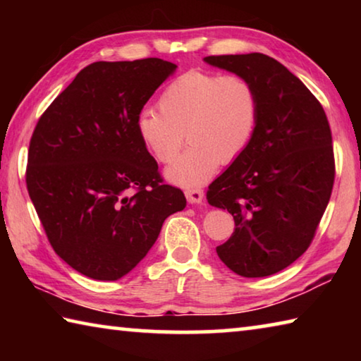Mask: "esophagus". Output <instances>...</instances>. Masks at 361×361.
Here are the masks:
<instances>
[{"label": "esophagus", "instance_id": "esophagus-1", "mask_svg": "<svg viewBox=\"0 0 361 361\" xmlns=\"http://www.w3.org/2000/svg\"><path fill=\"white\" fill-rule=\"evenodd\" d=\"M185 194H186L188 202L191 204H200L204 200V191L200 188H188Z\"/></svg>", "mask_w": 361, "mask_h": 361}]
</instances>
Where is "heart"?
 Segmentation results:
<instances>
[{"instance_id": "1", "label": "heart", "mask_w": 361, "mask_h": 361, "mask_svg": "<svg viewBox=\"0 0 361 361\" xmlns=\"http://www.w3.org/2000/svg\"><path fill=\"white\" fill-rule=\"evenodd\" d=\"M159 109L146 108L137 130L159 162L178 156L185 133L189 148L172 167L169 178L183 186L209 178L216 164L239 157L252 140L259 103L253 84L237 73L185 71L159 95Z\"/></svg>"}]
</instances>
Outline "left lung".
Returning <instances> with one entry per match:
<instances>
[{"label":"left lung","instance_id":"obj_1","mask_svg":"<svg viewBox=\"0 0 361 361\" xmlns=\"http://www.w3.org/2000/svg\"><path fill=\"white\" fill-rule=\"evenodd\" d=\"M207 63L245 76L258 95V122L239 157L209 186L207 200L235 228L216 253L242 277L272 276L312 243L334 185L325 109L276 59L210 56Z\"/></svg>","mask_w":361,"mask_h":361}]
</instances>
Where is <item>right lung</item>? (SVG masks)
Listing matches in <instances>:
<instances>
[{
  "label": "right lung",
  "instance_id": "1",
  "mask_svg": "<svg viewBox=\"0 0 361 361\" xmlns=\"http://www.w3.org/2000/svg\"><path fill=\"white\" fill-rule=\"evenodd\" d=\"M175 68L156 57L90 63L35 127L30 199L54 252L85 277H124L154 245L166 218L186 207L137 130L146 102Z\"/></svg>",
  "mask_w": 361,
  "mask_h": 361
}]
</instances>
